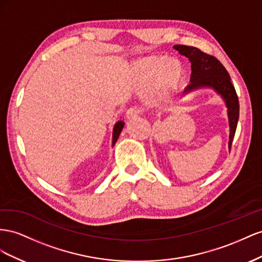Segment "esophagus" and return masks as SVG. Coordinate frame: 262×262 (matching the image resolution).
Segmentation results:
<instances>
[{
	"label": "esophagus",
	"mask_w": 262,
	"mask_h": 262,
	"mask_svg": "<svg viewBox=\"0 0 262 262\" xmlns=\"http://www.w3.org/2000/svg\"><path fill=\"white\" fill-rule=\"evenodd\" d=\"M140 115V111L137 107H130L126 111V117L128 119L137 118Z\"/></svg>",
	"instance_id": "1"
}]
</instances>
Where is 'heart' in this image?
<instances>
[{
	"instance_id": "heart-1",
	"label": "heart",
	"mask_w": 262,
	"mask_h": 262,
	"mask_svg": "<svg viewBox=\"0 0 262 262\" xmlns=\"http://www.w3.org/2000/svg\"><path fill=\"white\" fill-rule=\"evenodd\" d=\"M133 82L147 91L149 104L166 103L183 77L182 63L174 58L148 56L139 59L132 66Z\"/></svg>"
}]
</instances>
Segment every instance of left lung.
Instances as JSON below:
<instances>
[{
    "label": "left lung",
    "mask_w": 262,
    "mask_h": 262,
    "mask_svg": "<svg viewBox=\"0 0 262 262\" xmlns=\"http://www.w3.org/2000/svg\"><path fill=\"white\" fill-rule=\"evenodd\" d=\"M173 48L179 51V54L189 58L191 61V83L185 88L183 94L189 93L199 88H211L217 92L225 102L228 110V147L230 150L239 118V101L227 70L219 59L205 54L199 48L184 46V45H176Z\"/></svg>",
    "instance_id": "left-lung-1"
}]
</instances>
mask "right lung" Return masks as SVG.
<instances>
[{
    "label": "right lung",
    "instance_id": "right-lung-1",
    "mask_svg": "<svg viewBox=\"0 0 262 262\" xmlns=\"http://www.w3.org/2000/svg\"><path fill=\"white\" fill-rule=\"evenodd\" d=\"M123 127H124V122H122V121H119L115 124L114 129H113V141H112V145H113V146L115 145V143L117 141V139L119 137V134H121V132L123 129Z\"/></svg>",
    "mask_w": 262,
    "mask_h": 262
}]
</instances>
